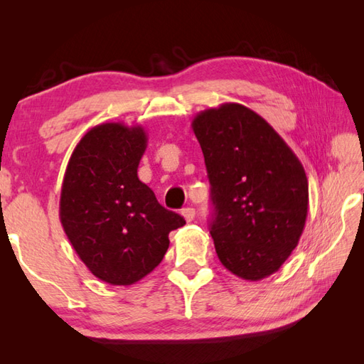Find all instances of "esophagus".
<instances>
[{"label": "esophagus", "mask_w": 364, "mask_h": 364, "mask_svg": "<svg viewBox=\"0 0 364 364\" xmlns=\"http://www.w3.org/2000/svg\"><path fill=\"white\" fill-rule=\"evenodd\" d=\"M181 214H183L184 220L192 222V220H194V218H196V210H194V208H184V210L181 211Z\"/></svg>", "instance_id": "esophagus-1"}]
</instances>
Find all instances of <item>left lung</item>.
Listing matches in <instances>:
<instances>
[{
    "mask_svg": "<svg viewBox=\"0 0 364 364\" xmlns=\"http://www.w3.org/2000/svg\"><path fill=\"white\" fill-rule=\"evenodd\" d=\"M192 129L211 183V236L220 262L249 282L275 274L305 228L304 166L261 115L239 103L198 112Z\"/></svg>",
    "mask_w": 364,
    "mask_h": 364,
    "instance_id": "8db88e82",
    "label": "left lung"
}]
</instances>
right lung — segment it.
I'll list each match as a JSON object with an SVG mask.
<instances>
[{"label": "right lung", "instance_id": "add662e5", "mask_svg": "<svg viewBox=\"0 0 364 364\" xmlns=\"http://www.w3.org/2000/svg\"><path fill=\"white\" fill-rule=\"evenodd\" d=\"M145 129L107 122L81 137L60 189L59 219L75 252L102 282L128 286L164 258L180 214L158 203L137 176Z\"/></svg>", "mask_w": 364, "mask_h": 364}]
</instances>
